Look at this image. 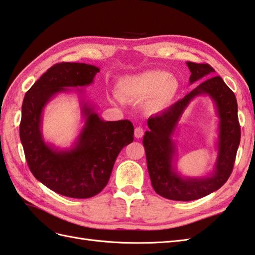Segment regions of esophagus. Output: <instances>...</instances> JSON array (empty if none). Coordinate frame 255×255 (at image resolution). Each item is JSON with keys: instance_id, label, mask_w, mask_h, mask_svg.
I'll use <instances>...</instances> for the list:
<instances>
[{"instance_id": "obj_1", "label": "esophagus", "mask_w": 255, "mask_h": 255, "mask_svg": "<svg viewBox=\"0 0 255 255\" xmlns=\"http://www.w3.org/2000/svg\"><path fill=\"white\" fill-rule=\"evenodd\" d=\"M143 133H144V130L141 127H137L136 129H134V137H136L137 139L141 138L143 136Z\"/></svg>"}]
</instances>
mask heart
<instances>
[{"label":"heart","instance_id":"obj_1","mask_svg":"<svg viewBox=\"0 0 255 255\" xmlns=\"http://www.w3.org/2000/svg\"><path fill=\"white\" fill-rule=\"evenodd\" d=\"M119 89L132 99L145 100L151 97L155 106L165 107L175 99L180 83L163 70H149L123 80Z\"/></svg>","mask_w":255,"mask_h":255}]
</instances>
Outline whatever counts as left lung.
I'll use <instances>...</instances> for the list:
<instances>
[{
  "instance_id": "obj_1",
  "label": "left lung",
  "mask_w": 255,
  "mask_h": 255,
  "mask_svg": "<svg viewBox=\"0 0 255 255\" xmlns=\"http://www.w3.org/2000/svg\"><path fill=\"white\" fill-rule=\"evenodd\" d=\"M186 64L192 73L189 83L199 82L202 79L204 81L175 104L150 116L149 130L145 131L142 139L148 172L154 191L162 197L181 202L207 196L224 185L234 169L241 138L238 104L234 92L223 79L214 75L215 70L209 64L194 62H186ZM202 95L209 96L214 102L220 118L218 159L209 176L183 177L175 167L176 145L171 137L189 103L195 97Z\"/></svg>"
}]
</instances>
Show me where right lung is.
<instances>
[{
	"instance_id": "1",
	"label": "right lung",
	"mask_w": 255,
	"mask_h": 255,
	"mask_svg": "<svg viewBox=\"0 0 255 255\" xmlns=\"http://www.w3.org/2000/svg\"><path fill=\"white\" fill-rule=\"evenodd\" d=\"M100 68L92 64L57 63L26 92L21 105L19 137L27 164L38 181L63 196L90 198L99 194L110 180L114 163L124 147L132 142L131 122H105L94 105L81 96L83 128L71 148L59 149L47 143L41 122L45 106L60 93L93 83ZM83 95L82 89L75 90Z\"/></svg>"
}]
</instances>
